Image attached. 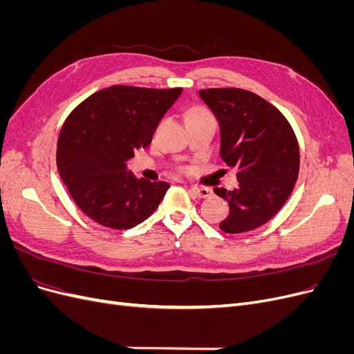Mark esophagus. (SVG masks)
<instances>
[{
    "label": "esophagus",
    "mask_w": 354,
    "mask_h": 354,
    "mask_svg": "<svg viewBox=\"0 0 354 354\" xmlns=\"http://www.w3.org/2000/svg\"><path fill=\"white\" fill-rule=\"evenodd\" d=\"M190 194L196 198H209L212 195L211 189L208 187H190Z\"/></svg>",
    "instance_id": "34e87169"
}]
</instances>
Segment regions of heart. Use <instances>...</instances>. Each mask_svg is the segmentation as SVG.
Instances as JSON below:
<instances>
[{"instance_id": "1", "label": "heart", "mask_w": 354, "mask_h": 354, "mask_svg": "<svg viewBox=\"0 0 354 354\" xmlns=\"http://www.w3.org/2000/svg\"><path fill=\"white\" fill-rule=\"evenodd\" d=\"M207 115H211V113L207 112L205 109H202V108H194V109L189 111L187 120H189V118H198V116H207Z\"/></svg>"}]
</instances>
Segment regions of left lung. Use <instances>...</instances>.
<instances>
[{
    "instance_id": "obj_1",
    "label": "left lung",
    "mask_w": 354,
    "mask_h": 354,
    "mask_svg": "<svg viewBox=\"0 0 354 354\" xmlns=\"http://www.w3.org/2000/svg\"><path fill=\"white\" fill-rule=\"evenodd\" d=\"M199 95L220 124V156L236 169L239 181L238 189H214L230 209L220 229L254 230L279 212L294 189L299 171L295 133L273 104L248 90L207 88Z\"/></svg>"
}]
</instances>
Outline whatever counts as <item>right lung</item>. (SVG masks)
<instances>
[{
	"label": "right lung",
	"mask_w": 354,
	"mask_h": 354,
	"mask_svg": "<svg viewBox=\"0 0 354 354\" xmlns=\"http://www.w3.org/2000/svg\"><path fill=\"white\" fill-rule=\"evenodd\" d=\"M183 88L112 85L91 94L66 118L57 140V169L85 216L111 229H131L151 217L165 181L137 178L127 160L151 145Z\"/></svg>",
	"instance_id": "right-lung-1"
}]
</instances>
